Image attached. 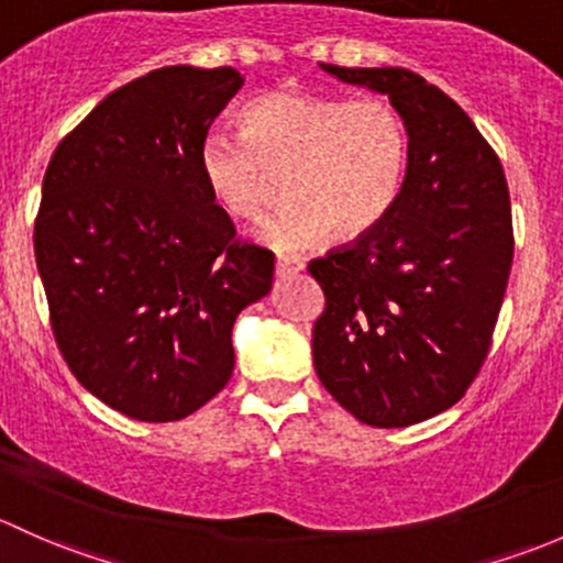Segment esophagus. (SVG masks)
<instances>
[{
    "instance_id": "esophagus-1",
    "label": "esophagus",
    "mask_w": 563,
    "mask_h": 563,
    "mask_svg": "<svg viewBox=\"0 0 563 563\" xmlns=\"http://www.w3.org/2000/svg\"><path fill=\"white\" fill-rule=\"evenodd\" d=\"M300 271H303V260H295V257H279V260H276V276L300 274Z\"/></svg>"
}]
</instances>
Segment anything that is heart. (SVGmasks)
<instances>
[{
	"instance_id": "1",
	"label": "heart",
	"mask_w": 563,
	"mask_h": 563,
	"mask_svg": "<svg viewBox=\"0 0 563 563\" xmlns=\"http://www.w3.org/2000/svg\"><path fill=\"white\" fill-rule=\"evenodd\" d=\"M241 132H208L197 146V173L233 219H257L284 176L289 202L260 230V241L279 252L314 246L330 230L339 241L363 239L401 197L407 124L379 97L271 89L241 108Z\"/></svg>"
}]
</instances>
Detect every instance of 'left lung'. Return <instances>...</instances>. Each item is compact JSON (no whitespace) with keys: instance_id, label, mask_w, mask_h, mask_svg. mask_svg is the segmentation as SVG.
I'll return each instance as SVG.
<instances>
[{"instance_id":"obj_1","label":"left lung","mask_w":563,"mask_h":563,"mask_svg":"<svg viewBox=\"0 0 563 563\" xmlns=\"http://www.w3.org/2000/svg\"><path fill=\"white\" fill-rule=\"evenodd\" d=\"M320 67L390 97L409 165L374 233L309 263L324 292L314 368L361 422L407 428L461 401L488 357L515 252L507 178L461 106L411 69Z\"/></svg>"}]
</instances>
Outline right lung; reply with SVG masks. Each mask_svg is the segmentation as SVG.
<instances>
[{
	"label": "right lung",
	"mask_w": 563,
	"mask_h": 563,
	"mask_svg": "<svg viewBox=\"0 0 563 563\" xmlns=\"http://www.w3.org/2000/svg\"><path fill=\"white\" fill-rule=\"evenodd\" d=\"M239 69H152L110 91L43 178L34 257L75 379L110 409L173 422L233 376V324L274 282V254L235 239L197 146Z\"/></svg>",
	"instance_id": "add662e5"
}]
</instances>
